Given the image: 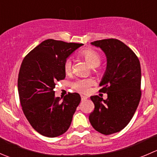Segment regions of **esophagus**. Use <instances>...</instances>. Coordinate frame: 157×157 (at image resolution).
<instances>
[{"label": "esophagus", "mask_w": 157, "mask_h": 157, "mask_svg": "<svg viewBox=\"0 0 157 157\" xmlns=\"http://www.w3.org/2000/svg\"><path fill=\"white\" fill-rule=\"evenodd\" d=\"M87 99H88V98L86 97V96H83V95H81V100H82V101H86Z\"/></svg>", "instance_id": "34e87169"}]
</instances>
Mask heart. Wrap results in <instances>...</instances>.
I'll use <instances>...</instances> for the list:
<instances>
[{
	"label": "heart",
	"mask_w": 157,
	"mask_h": 157,
	"mask_svg": "<svg viewBox=\"0 0 157 157\" xmlns=\"http://www.w3.org/2000/svg\"><path fill=\"white\" fill-rule=\"evenodd\" d=\"M80 55L82 57H83V58L91 67H98L101 64V61H102L101 55L93 49H84L80 52ZM71 67H72V62L71 59H67L64 64V69L66 74H68L71 71ZM92 83H93V80L90 79H80L71 83V86L74 90L80 93H86Z\"/></svg>",
	"instance_id": "1"
}]
</instances>
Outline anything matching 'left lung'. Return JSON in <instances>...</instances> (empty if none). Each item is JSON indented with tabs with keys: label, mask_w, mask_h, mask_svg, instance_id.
<instances>
[{
	"label": "left lung",
	"mask_w": 157,
	"mask_h": 157,
	"mask_svg": "<svg viewBox=\"0 0 157 157\" xmlns=\"http://www.w3.org/2000/svg\"><path fill=\"white\" fill-rule=\"evenodd\" d=\"M107 58V67L99 92L107 93L104 100L99 96L90 97L94 110L89 120L93 128L105 135L124 129L134 116L141 97V70L134 52L118 39L95 41Z\"/></svg>",
	"instance_id": "left-lung-1"
}]
</instances>
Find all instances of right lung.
<instances>
[{"label": "right lung", "instance_id": "obj_1", "mask_svg": "<svg viewBox=\"0 0 157 157\" xmlns=\"http://www.w3.org/2000/svg\"><path fill=\"white\" fill-rule=\"evenodd\" d=\"M81 45L47 39L27 54L20 66L18 92L22 109L32 127L45 137L65 133L80 102L77 93H69L61 100L55 97L54 89L65 78L67 58Z\"/></svg>", "mask_w": 157, "mask_h": 157}]
</instances>
